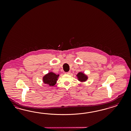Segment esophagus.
Wrapping results in <instances>:
<instances>
[{"label": "esophagus", "instance_id": "34e87169", "mask_svg": "<svg viewBox=\"0 0 131 131\" xmlns=\"http://www.w3.org/2000/svg\"><path fill=\"white\" fill-rule=\"evenodd\" d=\"M65 74L69 75V74H71V71H68L67 72H65Z\"/></svg>", "mask_w": 131, "mask_h": 131}]
</instances>
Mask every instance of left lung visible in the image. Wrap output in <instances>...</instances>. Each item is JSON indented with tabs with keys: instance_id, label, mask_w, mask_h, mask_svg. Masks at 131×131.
<instances>
[{
	"instance_id": "left-lung-1",
	"label": "left lung",
	"mask_w": 131,
	"mask_h": 131,
	"mask_svg": "<svg viewBox=\"0 0 131 131\" xmlns=\"http://www.w3.org/2000/svg\"><path fill=\"white\" fill-rule=\"evenodd\" d=\"M76 76L78 81H79L81 82H84L86 81L88 78V76L82 71L79 72L76 75Z\"/></svg>"
}]
</instances>
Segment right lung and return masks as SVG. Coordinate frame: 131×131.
<instances>
[{
	"instance_id": "add662e5",
	"label": "right lung",
	"mask_w": 131,
	"mask_h": 131,
	"mask_svg": "<svg viewBox=\"0 0 131 131\" xmlns=\"http://www.w3.org/2000/svg\"><path fill=\"white\" fill-rule=\"evenodd\" d=\"M59 76V74H56L53 72H49L43 76V82L45 84L49 86H54L56 84Z\"/></svg>"
}]
</instances>
